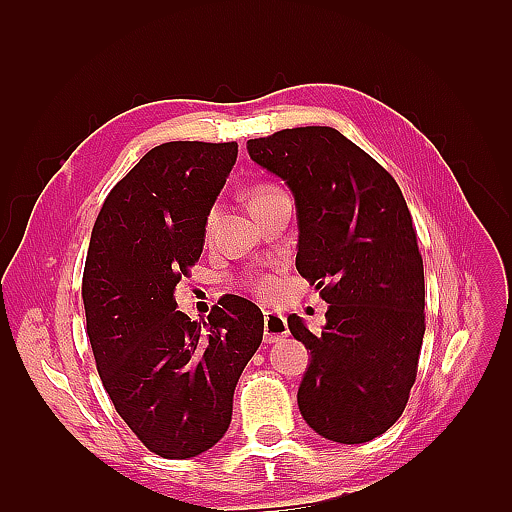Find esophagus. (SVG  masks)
Returning a JSON list of instances; mask_svg holds the SVG:
<instances>
[{
  "label": "esophagus",
  "instance_id": "1",
  "mask_svg": "<svg viewBox=\"0 0 512 512\" xmlns=\"http://www.w3.org/2000/svg\"><path fill=\"white\" fill-rule=\"evenodd\" d=\"M288 322L282 314L275 312H265V342L267 344H275L280 339L288 337Z\"/></svg>",
  "mask_w": 512,
  "mask_h": 512
}]
</instances>
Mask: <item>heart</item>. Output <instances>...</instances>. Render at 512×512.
Instances as JSON below:
<instances>
[{
	"mask_svg": "<svg viewBox=\"0 0 512 512\" xmlns=\"http://www.w3.org/2000/svg\"><path fill=\"white\" fill-rule=\"evenodd\" d=\"M273 190H277V188H271V185H260V188H254L250 194H247V200H252V198L262 196V194H267V192H273ZM211 224H213V215H211V220H209V226ZM256 290L262 294V297H271L273 290H275V284H273V280H269V277H265V280H260L256 284Z\"/></svg>",
	"mask_w": 512,
	"mask_h": 512,
	"instance_id": "b5f03b06",
	"label": "heart"
}]
</instances>
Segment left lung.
I'll return each mask as SVG.
<instances>
[{
  "mask_svg": "<svg viewBox=\"0 0 512 512\" xmlns=\"http://www.w3.org/2000/svg\"><path fill=\"white\" fill-rule=\"evenodd\" d=\"M297 207V269L329 303L322 333L288 316L309 350L299 410L322 438L363 444L404 412L425 335V275L395 179L327 126L247 141Z\"/></svg>",
  "mask_w": 512,
  "mask_h": 512,
  "instance_id": "1",
  "label": "left lung"
}]
</instances>
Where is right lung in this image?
I'll return each instance as SVG.
<instances>
[{
	"mask_svg": "<svg viewBox=\"0 0 512 512\" xmlns=\"http://www.w3.org/2000/svg\"><path fill=\"white\" fill-rule=\"evenodd\" d=\"M237 143L153 147L106 196L83 273L87 335L123 421L151 453L190 459L228 431L232 395L262 342L258 305L226 297L209 322L177 312L175 288L203 254Z\"/></svg>",
	"mask_w": 512,
	"mask_h": 512,
	"instance_id": "obj_1",
	"label": "right lung"
}]
</instances>
